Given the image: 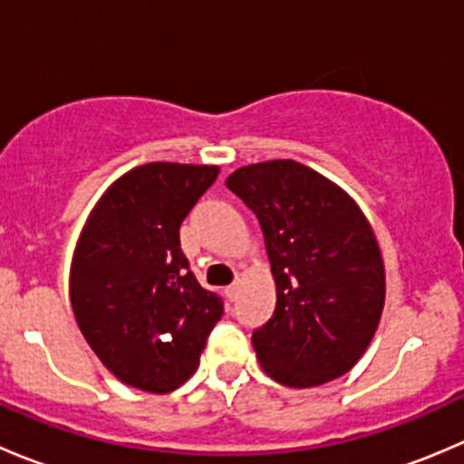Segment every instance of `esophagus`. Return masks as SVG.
<instances>
[{
  "instance_id": "1",
  "label": "esophagus",
  "mask_w": 464,
  "mask_h": 464,
  "mask_svg": "<svg viewBox=\"0 0 464 464\" xmlns=\"http://www.w3.org/2000/svg\"><path fill=\"white\" fill-rule=\"evenodd\" d=\"M237 292H240V283H233V285H228L227 289H224V294H227L228 301H236Z\"/></svg>"
}]
</instances>
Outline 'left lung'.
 <instances>
[{"instance_id": "8db88e82", "label": "left lung", "mask_w": 464, "mask_h": 464, "mask_svg": "<svg viewBox=\"0 0 464 464\" xmlns=\"http://www.w3.org/2000/svg\"><path fill=\"white\" fill-rule=\"evenodd\" d=\"M227 188L258 218L276 280L274 316L251 336L262 371L292 388L345 375L371 345L386 298L366 215L292 159L237 168Z\"/></svg>"}]
</instances>
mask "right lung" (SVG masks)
I'll return each mask as SVG.
<instances>
[{
  "label": "right lung",
  "instance_id": "1",
  "mask_svg": "<svg viewBox=\"0 0 464 464\" xmlns=\"http://www.w3.org/2000/svg\"><path fill=\"white\" fill-rule=\"evenodd\" d=\"M218 175V166L145 163L89 213L72 260V307L89 348L128 386L179 388L222 319V298L198 283L179 245L181 222Z\"/></svg>",
  "mask_w": 464,
  "mask_h": 464
}]
</instances>
